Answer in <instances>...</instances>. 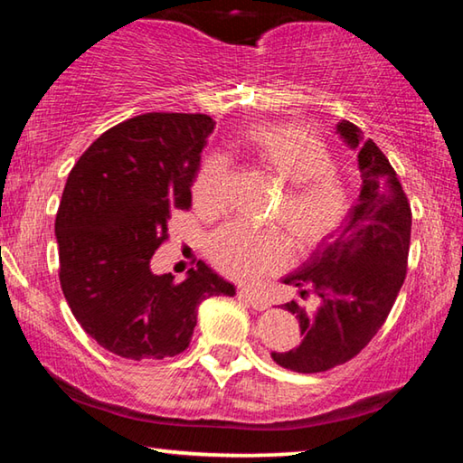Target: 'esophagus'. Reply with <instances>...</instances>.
I'll use <instances>...</instances> for the list:
<instances>
[{
    "mask_svg": "<svg viewBox=\"0 0 463 463\" xmlns=\"http://www.w3.org/2000/svg\"><path fill=\"white\" fill-rule=\"evenodd\" d=\"M237 296H239V300L250 304V307H253L255 310H265V308H269V302L265 300V298L257 296L255 292H250V289H239V294H237Z\"/></svg>",
    "mask_w": 463,
    "mask_h": 463,
    "instance_id": "obj_1",
    "label": "esophagus"
}]
</instances>
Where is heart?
<instances>
[{
	"label": "heart",
	"instance_id": "1",
	"mask_svg": "<svg viewBox=\"0 0 463 463\" xmlns=\"http://www.w3.org/2000/svg\"><path fill=\"white\" fill-rule=\"evenodd\" d=\"M245 148L263 171L288 184L276 218L296 250L308 253L339 229L347 214V192L335 177L333 153L315 132L296 124H260L245 132ZM226 179L224 156L206 159L192 187L195 206L218 213ZM208 250L226 276L250 281L281 268L286 245L278 231L231 222L213 234Z\"/></svg>",
	"mask_w": 463,
	"mask_h": 463
}]
</instances>
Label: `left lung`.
I'll return each instance as SVG.
<instances>
[{
  "label": "left lung",
  "instance_id": "left-lung-1",
  "mask_svg": "<svg viewBox=\"0 0 463 463\" xmlns=\"http://www.w3.org/2000/svg\"><path fill=\"white\" fill-rule=\"evenodd\" d=\"M336 135L357 153L362 187L339 229L284 278L302 298H318L315 310L296 300L284 304L300 323L302 341L289 351H271V359L298 373L354 359L380 331L406 278L412 214L396 171L355 124L341 120Z\"/></svg>",
  "mask_w": 463,
  "mask_h": 463
}]
</instances>
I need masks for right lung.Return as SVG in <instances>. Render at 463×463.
Listing matches in <instances>:
<instances>
[{
	"label": "right lung",
	"mask_w": 463,
	"mask_h": 463,
	"mask_svg": "<svg viewBox=\"0 0 463 463\" xmlns=\"http://www.w3.org/2000/svg\"><path fill=\"white\" fill-rule=\"evenodd\" d=\"M206 114L151 112L106 130L75 163L59 203V279L81 328L124 359H163L187 349L198 307L234 296L203 261L182 284L155 276L151 260L175 210L192 206Z\"/></svg>",
	"instance_id": "add662e5"
}]
</instances>
